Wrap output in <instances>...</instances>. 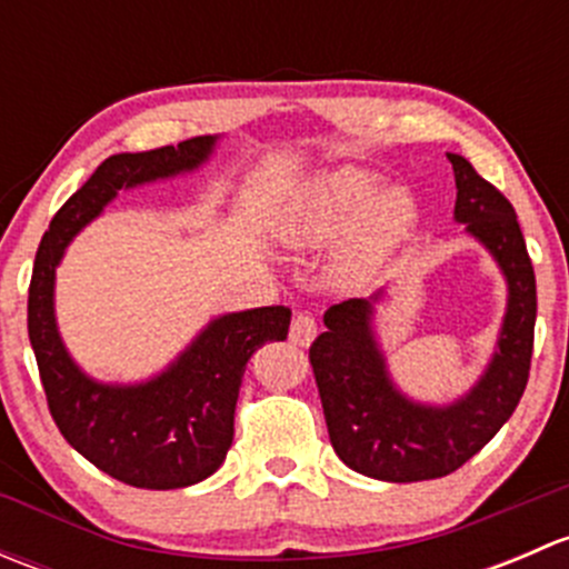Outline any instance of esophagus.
<instances>
[{"mask_svg":"<svg viewBox=\"0 0 569 569\" xmlns=\"http://www.w3.org/2000/svg\"><path fill=\"white\" fill-rule=\"evenodd\" d=\"M289 338L297 347H311V341L317 338V319H313L311 313H297V317L291 319Z\"/></svg>","mask_w":569,"mask_h":569,"instance_id":"obj_1","label":"esophagus"}]
</instances>
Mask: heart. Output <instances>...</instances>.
Instances as JSON below:
<instances>
[{
	"instance_id": "obj_1",
	"label": "heart",
	"mask_w": 569,
	"mask_h": 569,
	"mask_svg": "<svg viewBox=\"0 0 569 569\" xmlns=\"http://www.w3.org/2000/svg\"><path fill=\"white\" fill-rule=\"evenodd\" d=\"M380 178L360 168L321 173L297 192L283 217V237L295 248H327L343 231L338 274L349 283L371 278L416 222V200L393 187L375 194Z\"/></svg>"
}]
</instances>
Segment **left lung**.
I'll return each instance as SVG.
<instances>
[{"label":"left lung","mask_w":569,"mask_h":569,"mask_svg":"<svg viewBox=\"0 0 569 569\" xmlns=\"http://www.w3.org/2000/svg\"><path fill=\"white\" fill-rule=\"evenodd\" d=\"M457 181L455 220L479 239L509 286L498 349L481 380L455 405L432 407L407 399L388 377L377 347L371 300H343L327 308L325 327L311 343L313 377L336 455L358 473L382 481H423L455 473L479 455L509 421L526 391L537 321V280L512 203L449 153Z\"/></svg>","instance_id":"left-lung-1"}]
</instances>
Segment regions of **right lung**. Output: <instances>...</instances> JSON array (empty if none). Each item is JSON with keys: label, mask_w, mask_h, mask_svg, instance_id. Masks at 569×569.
Listing matches in <instances>:
<instances>
[{"label": "right lung", "mask_w": 569, "mask_h": 569, "mask_svg": "<svg viewBox=\"0 0 569 569\" xmlns=\"http://www.w3.org/2000/svg\"><path fill=\"white\" fill-rule=\"evenodd\" d=\"M217 137H192L142 153H114L62 203L40 239L27 330L49 412L62 438L99 470L142 490L203 481L233 443L244 366L267 341H286L291 311L252 308L214 319L170 369L140 386H104L79 369L54 321V269L68 242L104 211L118 189L200 168Z\"/></svg>", "instance_id": "add662e5"}]
</instances>
